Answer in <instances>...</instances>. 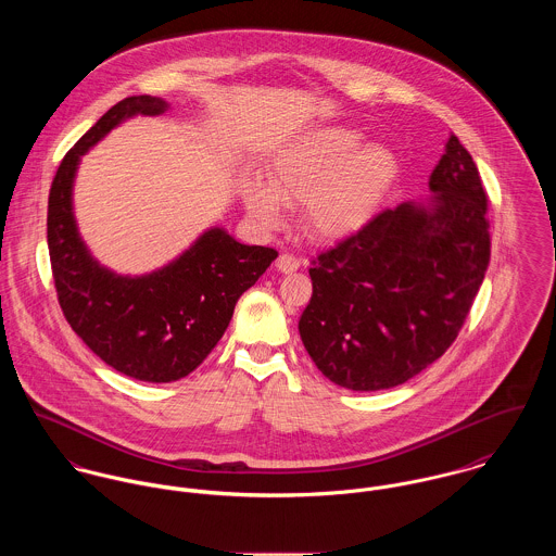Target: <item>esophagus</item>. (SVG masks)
I'll use <instances>...</instances> for the list:
<instances>
[{
	"mask_svg": "<svg viewBox=\"0 0 556 556\" xmlns=\"http://www.w3.org/2000/svg\"><path fill=\"white\" fill-rule=\"evenodd\" d=\"M275 266H277V270H281V273H294V270L301 266V260H299L296 255H292V253H281V255L277 257Z\"/></svg>",
	"mask_w": 556,
	"mask_h": 556,
	"instance_id": "34e87169",
	"label": "esophagus"
}]
</instances>
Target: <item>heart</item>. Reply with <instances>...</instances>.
<instances>
[{"label":"heart","mask_w":556,"mask_h":556,"mask_svg":"<svg viewBox=\"0 0 556 556\" xmlns=\"http://www.w3.org/2000/svg\"><path fill=\"white\" fill-rule=\"evenodd\" d=\"M361 147V136L330 127L283 147L268 164L266 184L249 181V213L264 226L283 222V204H307L308 228L343 237L363 228L399 175L396 155L381 144Z\"/></svg>","instance_id":"b5f03b06"}]
</instances>
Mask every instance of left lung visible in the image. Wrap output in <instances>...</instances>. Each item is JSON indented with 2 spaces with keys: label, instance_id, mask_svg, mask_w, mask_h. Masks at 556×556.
<instances>
[{
  "label": "left lung",
  "instance_id": "left-lung-1",
  "mask_svg": "<svg viewBox=\"0 0 556 556\" xmlns=\"http://www.w3.org/2000/svg\"><path fill=\"white\" fill-rule=\"evenodd\" d=\"M429 187V206L383 208L311 260L299 332L337 386L405 383L445 354L469 315L491 262L489 195L454 134Z\"/></svg>",
  "mask_w": 556,
  "mask_h": 556
}]
</instances>
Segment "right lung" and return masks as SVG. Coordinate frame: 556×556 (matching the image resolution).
Masks as SVG:
<instances>
[{"mask_svg":"<svg viewBox=\"0 0 556 556\" xmlns=\"http://www.w3.org/2000/svg\"><path fill=\"white\" fill-rule=\"evenodd\" d=\"M164 111L166 102L151 96L115 104L63 155L47 215L53 281L67 324L109 367L153 383L177 381L202 365L241 294L277 257L275 249L241 245L222 228L204 232L179 260L144 277H119L89 255L72 215L80 155L125 117Z\"/></svg>","mask_w":556,"mask_h":556,"instance_id":"1","label":"right lung"}]
</instances>
